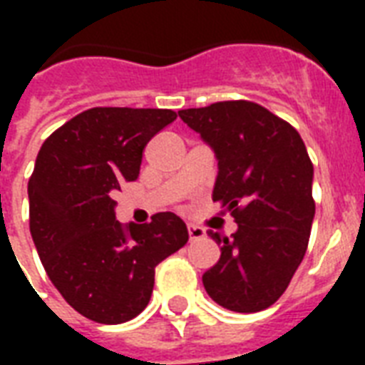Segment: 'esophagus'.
<instances>
[{
	"mask_svg": "<svg viewBox=\"0 0 365 365\" xmlns=\"http://www.w3.org/2000/svg\"><path fill=\"white\" fill-rule=\"evenodd\" d=\"M187 233H189V239L191 240H199L205 237V229L199 227V225H193V223H189L187 225Z\"/></svg>",
	"mask_w": 365,
	"mask_h": 365,
	"instance_id": "esophagus-1",
	"label": "esophagus"
}]
</instances>
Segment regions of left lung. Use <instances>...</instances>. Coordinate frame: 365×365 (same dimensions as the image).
I'll return each mask as SVG.
<instances>
[{
  "mask_svg": "<svg viewBox=\"0 0 365 365\" xmlns=\"http://www.w3.org/2000/svg\"><path fill=\"white\" fill-rule=\"evenodd\" d=\"M217 160L212 199L233 214L225 239L208 229L222 255L202 274L206 294L235 312L271 307L307 252L314 168L299 132L259 104L237 100L178 111Z\"/></svg>",
  "mask_w": 365,
  "mask_h": 365,
  "instance_id": "8db88e82",
  "label": "left lung"
}]
</instances>
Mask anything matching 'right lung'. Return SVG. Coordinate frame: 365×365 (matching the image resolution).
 I'll return each instance as SVG.
<instances>
[{"instance_id": "right-lung-1", "label": "right lung", "mask_w": 365, "mask_h": 365, "mask_svg": "<svg viewBox=\"0 0 365 365\" xmlns=\"http://www.w3.org/2000/svg\"><path fill=\"white\" fill-rule=\"evenodd\" d=\"M176 121L172 110L93 108L45 140L30 182V233L51 282L79 314L123 324L148 307L155 267L187 242L180 216L115 220L121 183L140 174L143 148Z\"/></svg>"}]
</instances>
